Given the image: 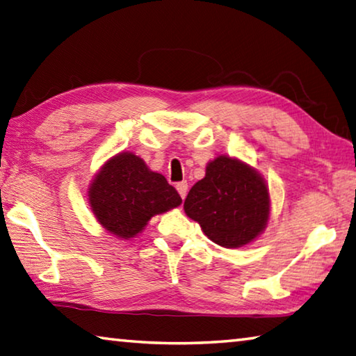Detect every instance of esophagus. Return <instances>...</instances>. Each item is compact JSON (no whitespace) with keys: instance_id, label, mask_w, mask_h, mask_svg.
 <instances>
[{"instance_id":"1","label":"esophagus","mask_w":356,"mask_h":356,"mask_svg":"<svg viewBox=\"0 0 356 356\" xmlns=\"http://www.w3.org/2000/svg\"><path fill=\"white\" fill-rule=\"evenodd\" d=\"M187 189H189V186H187V183L186 181H183V183H178L177 184V191H178V193H179V197L181 198H186V195H187Z\"/></svg>"}]
</instances>
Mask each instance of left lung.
<instances>
[{"label": "left lung", "mask_w": 356, "mask_h": 356, "mask_svg": "<svg viewBox=\"0 0 356 356\" xmlns=\"http://www.w3.org/2000/svg\"><path fill=\"white\" fill-rule=\"evenodd\" d=\"M186 216L223 248L252 243L270 220L271 198L260 173L245 161L218 155L184 200Z\"/></svg>", "instance_id": "obj_1"}]
</instances>
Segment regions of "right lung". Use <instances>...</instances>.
I'll list each match as a JSON object with an SVG mask.
<instances>
[{
    "instance_id": "add662e5",
    "label": "right lung",
    "mask_w": 356,
    "mask_h": 356,
    "mask_svg": "<svg viewBox=\"0 0 356 356\" xmlns=\"http://www.w3.org/2000/svg\"><path fill=\"white\" fill-rule=\"evenodd\" d=\"M175 187L133 152L106 159L88 186V203L97 223L119 240L145 229L152 217L181 204Z\"/></svg>"
}]
</instances>
